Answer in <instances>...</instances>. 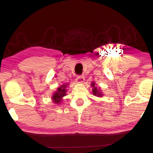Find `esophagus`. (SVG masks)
Instances as JSON below:
<instances>
[{
	"label": "esophagus",
	"instance_id": "obj_1",
	"mask_svg": "<svg viewBox=\"0 0 153 153\" xmlns=\"http://www.w3.org/2000/svg\"><path fill=\"white\" fill-rule=\"evenodd\" d=\"M84 76H78L76 78V81L77 83H83L84 82Z\"/></svg>",
	"mask_w": 153,
	"mask_h": 153
}]
</instances>
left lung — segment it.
I'll return each instance as SVG.
<instances>
[{
    "label": "left lung",
    "instance_id": "obj_1",
    "mask_svg": "<svg viewBox=\"0 0 153 153\" xmlns=\"http://www.w3.org/2000/svg\"><path fill=\"white\" fill-rule=\"evenodd\" d=\"M91 86L92 87V92H93V94L94 96H97V97H101L102 96V92L100 91V89L97 88V87L95 86V83L94 82H92Z\"/></svg>",
    "mask_w": 153,
    "mask_h": 153
}]
</instances>
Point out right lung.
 Masks as SVG:
<instances>
[{
    "label": "right lung",
    "instance_id": "right-lung-1",
    "mask_svg": "<svg viewBox=\"0 0 153 153\" xmlns=\"http://www.w3.org/2000/svg\"><path fill=\"white\" fill-rule=\"evenodd\" d=\"M67 86V84L62 85L61 86L58 88L57 90L54 93L53 97H52V99L53 100V102H55V104H59V103H61L62 98L66 95Z\"/></svg>",
    "mask_w": 153,
    "mask_h": 153
}]
</instances>
